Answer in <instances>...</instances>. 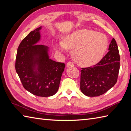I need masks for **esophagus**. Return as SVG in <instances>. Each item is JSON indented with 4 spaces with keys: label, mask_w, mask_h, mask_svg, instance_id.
<instances>
[{
    "label": "esophagus",
    "mask_w": 131,
    "mask_h": 131,
    "mask_svg": "<svg viewBox=\"0 0 131 131\" xmlns=\"http://www.w3.org/2000/svg\"><path fill=\"white\" fill-rule=\"evenodd\" d=\"M74 66V63L72 62H68L67 63V67H70Z\"/></svg>",
    "instance_id": "34e87169"
}]
</instances>
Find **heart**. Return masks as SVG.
I'll return each instance as SVG.
<instances>
[{
  "label": "heart",
  "instance_id": "b5f03b06",
  "mask_svg": "<svg viewBox=\"0 0 131 131\" xmlns=\"http://www.w3.org/2000/svg\"><path fill=\"white\" fill-rule=\"evenodd\" d=\"M108 46L105 35L96 31L81 29L64 36L62 42L56 45L58 51L73 49L75 60L82 66H90L99 61Z\"/></svg>",
  "mask_w": 131,
  "mask_h": 131
}]
</instances>
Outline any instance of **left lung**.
Masks as SVG:
<instances>
[{
  "label": "left lung",
  "mask_w": 131,
  "mask_h": 131,
  "mask_svg": "<svg viewBox=\"0 0 131 131\" xmlns=\"http://www.w3.org/2000/svg\"><path fill=\"white\" fill-rule=\"evenodd\" d=\"M119 68V53L113 38L109 46V51L99 62L93 66L81 68V92L90 97L104 94L117 82Z\"/></svg>",
  "instance_id": "left-lung-1"
}]
</instances>
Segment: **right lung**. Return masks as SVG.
I'll return each mask as SVG.
<instances>
[{"mask_svg": "<svg viewBox=\"0 0 131 131\" xmlns=\"http://www.w3.org/2000/svg\"><path fill=\"white\" fill-rule=\"evenodd\" d=\"M41 28L31 31L20 43L15 68L26 90L35 95L48 97L58 91L65 64L49 58L48 46L37 44Z\"/></svg>", "mask_w": 131, "mask_h": 131, "instance_id": "right-lung-1", "label": "right lung"}]
</instances>
